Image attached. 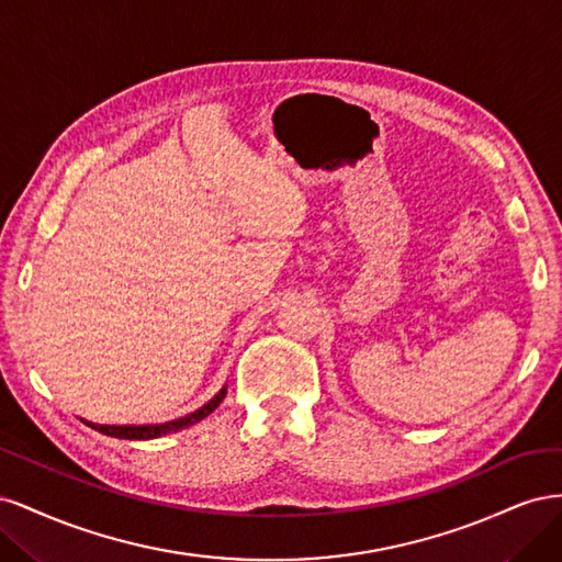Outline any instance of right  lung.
<instances>
[{"label": "right lung", "mask_w": 562, "mask_h": 562, "mask_svg": "<svg viewBox=\"0 0 562 562\" xmlns=\"http://www.w3.org/2000/svg\"><path fill=\"white\" fill-rule=\"evenodd\" d=\"M227 396V384L217 391V394L203 405L199 407L196 413L187 415V417H180L176 422H166V424H145V427H110V424H93V422H87L91 429L105 434V436H112V438H128V440H149V438H159L164 434H171V431H180L184 427H192V424L201 422L203 417H209L215 407L223 403V398Z\"/></svg>", "instance_id": "add662e5"}]
</instances>
